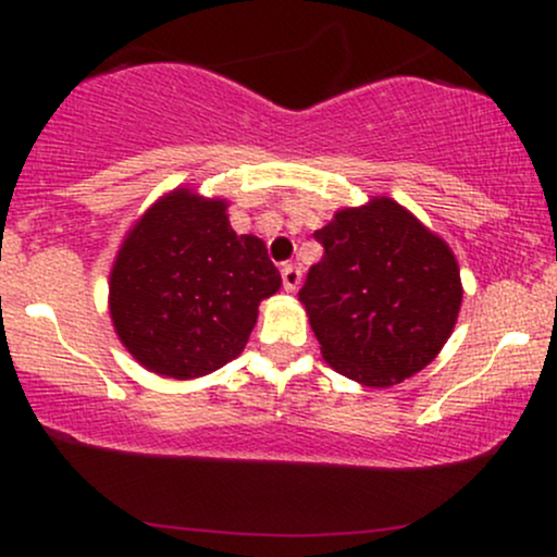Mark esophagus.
Returning a JSON list of instances; mask_svg holds the SVG:
<instances>
[{
    "mask_svg": "<svg viewBox=\"0 0 557 557\" xmlns=\"http://www.w3.org/2000/svg\"><path fill=\"white\" fill-rule=\"evenodd\" d=\"M298 285H300V270L293 264H285L283 267V287L287 293H293Z\"/></svg>",
    "mask_w": 557,
    "mask_h": 557,
    "instance_id": "1",
    "label": "esophagus"
}]
</instances>
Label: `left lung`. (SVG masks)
<instances>
[{
    "label": "left lung",
    "mask_w": 557,
    "mask_h": 557,
    "mask_svg": "<svg viewBox=\"0 0 557 557\" xmlns=\"http://www.w3.org/2000/svg\"><path fill=\"white\" fill-rule=\"evenodd\" d=\"M322 261L298 290L322 359L363 387H393L437 359L461 311L456 253L387 196L317 230Z\"/></svg>",
    "instance_id": "1"
}]
</instances>
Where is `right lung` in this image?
<instances>
[{"label": "right lung", "mask_w": 557, "mask_h": 557, "mask_svg": "<svg viewBox=\"0 0 557 557\" xmlns=\"http://www.w3.org/2000/svg\"><path fill=\"white\" fill-rule=\"evenodd\" d=\"M280 285L264 240L230 227L225 198L181 185L125 233L110 272L112 327L144 369L196 380L238 359Z\"/></svg>", "instance_id": "obj_1"}]
</instances>
